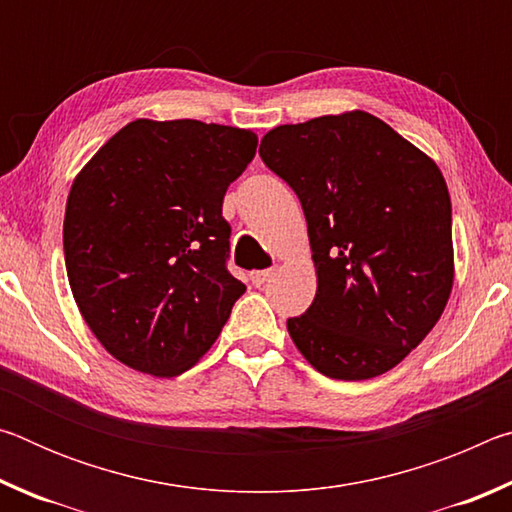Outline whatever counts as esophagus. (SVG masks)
<instances>
[{"mask_svg": "<svg viewBox=\"0 0 512 512\" xmlns=\"http://www.w3.org/2000/svg\"><path fill=\"white\" fill-rule=\"evenodd\" d=\"M273 273H275V268H266V271H255V273H250V282H253L255 287H264V284L273 277Z\"/></svg>", "mask_w": 512, "mask_h": 512, "instance_id": "34e87169", "label": "esophagus"}]
</instances>
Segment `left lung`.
I'll return each mask as SVG.
<instances>
[{
	"instance_id": "left-lung-1",
	"label": "left lung",
	"mask_w": 512,
	"mask_h": 512,
	"mask_svg": "<svg viewBox=\"0 0 512 512\" xmlns=\"http://www.w3.org/2000/svg\"><path fill=\"white\" fill-rule=\"evenodd\" d=\"M298 194L316 298L287 320L325 377L384 375L418 348L454 284L452 201L438 164L363 110L284 124L259 144Z\"/></svg>"
}]
</instances>
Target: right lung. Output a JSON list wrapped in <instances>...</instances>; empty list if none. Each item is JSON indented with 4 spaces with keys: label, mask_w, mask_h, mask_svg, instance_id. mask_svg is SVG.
Listing matches in <instances>:
<instances>
[{
    "label": "right lung",
    "mask_w": 512,
    "mask_h": 512,
    "mask_svg": "<svg viewBox=\"0 0 512 512\" xmlns=\"http://www.w3.org/2000/svg\"><path fill=\"white\" fill-rule=\"evenodd\" d=\"M255 151L246 128L135 119L74 178L67 280L92 334L124 366L176 377L219 339L246 291L225 268L223 196Z\"/></svg>",
    "instance_id": "1"
}]
</instances>
